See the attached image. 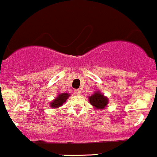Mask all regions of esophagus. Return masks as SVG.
<instances>
[{
	"label": "esophagus",
	"mask_w": 157,
	"mask_h": 157,
	"mask_svg": "<svg viewBox=\"0 0 157 157\" xmlns=\"http://www.w3.org/2000/svg\"><path fill=\"white\" fill-rule=\"evenodd\" d=\"M82 91L80 89H75V94H81Z\"/></svg>",
	"instance_id": "1"
}]
</instances>
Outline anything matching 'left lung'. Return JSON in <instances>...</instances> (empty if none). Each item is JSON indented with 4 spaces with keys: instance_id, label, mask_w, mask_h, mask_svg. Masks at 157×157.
<instances>
[{
    "instance_id": "8db88e82",
    "label": "left lung",
    "mask_w": 157,
    "mask_h": 157,
    "mask_svg": "<svg viewBox=\"0 0 157 157\" xmlns=\"http://www.w3.org/2000/svg\"><path fill=\"white\" fill-rule=\"evenodd\" d=\"M89 101L94 109L98 110H104L107 107V104H109V99L104 94H102L100 91H95L94 94L89 96Z\"/></svg>"
}]
</instances>
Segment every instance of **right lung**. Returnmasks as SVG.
Masks as SVG:
<instances>
[{"label":"right lung","instance_id":"right-lung-1","mask_svg":"<svg viewBox=\"0 0 157 157\" xmlns=\"http://www.w3.org/2000/svg\"><path fill=\"white\" fill-rule=\"evenodd\" d=\"M70 94L69 93H60L58 94L57 96L50 103V106L53 109H57V108L60 107L61 106H63V104L64 103L66 102L67 99L69 98Z\"/></svg>","mask_w":157,"mask_h":157}]
</instances>
